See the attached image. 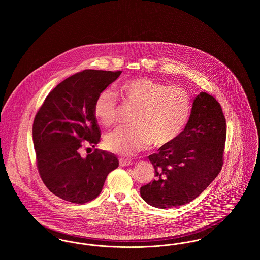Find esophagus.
Wrapping results in <instances>:
<instances>
[{"instance_id": "34e87169", "label": "esophagus", "mask_w": 260, "mask_h": 260, "mask_svg": "<svg viewBox=\"0 0 260 260\" xmlns=\"http://www.w3.org/2000/svg\"><path fill=\"white\" fill-rule=\"evenodd\" d=\"M134 161L128 160V159H120V165L122 167H126V166H131L133 165Z\"/></svg>"}]
</instances>
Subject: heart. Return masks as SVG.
<instances>
[{"label":"heart","instance_id":"heart-1","mask_svg":"<svg viewBox=\"0 0 260 260\" xmlns=\"http://www.w3.org/2000/svg\"><path fill=\"white\" fill-rule=\"evenodd\" d=\"M119 92L125 108L134 109L131 126L120 127L105 136L106 148L123 156H133L150 143L155 147L171 144L185 128L192 110L193 99L185 89L136 78L123 83ZM119 107L109 89L100 91L93 104V114L104 126L118 120Z\"/></svg>","mask_w":260,"mask_h":260}]
</instances>
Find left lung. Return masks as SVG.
<instances>
[{
	"label": "left lung",
	"mask_w": 260,
	"mask_h": 260,
	"mask_svg": "<svg viewBox=\"0 0 260 260\" xmlns=\"http://www.w3.org/2000/svg\"><path fill=\"white\" fill-rule=\"evenodd\" d=\"M226 141V120L220 104L207 92L193 102L184 131L148 159L156 178L140 188L153 207L168 209L197 198L220 173Z\"/></svg>",
	"instance_id": "1"
}]
</instances>
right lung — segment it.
Instances as JSON below:
<instances>
[{
    "label": "right lung",
    "instance_id": "add662e5",
    "mask_svg": "<svg viewBox=\"0 0 260 260\" xmlns=\"http://www.w3.org/2000/svg\"><path fill=\"white\" fill-rule=\"evenodd\" d=\"M121 73L78 72L54 87L38 110L33 123L38 172L47 188L62 200L80 205L92 201L108 173L119 166L113 153L94 149L83 158L80 151L86 142L94 147L100 141L94 100Z\"/></svg>",
    "mask_w": 260,
    "mask_h": 260
}]
</instances>
